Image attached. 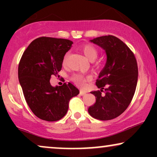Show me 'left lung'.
I'll return each mask as SVG.
<instances>
[{"label":"left lung","mask_w":157,"mask_h":157,"mask_svg":"<svg viewBox=\"0 0 157 157\" xmlns=\"http://www.w3.org/2000/svg\"><path fill=\"white\" fill-rule=\"evenodd\" d=\"M72 41L40 37L34 40L23 52L18 65V79L25 100L36 117L48 122L58 121L67 113L70 100L80 91L66 82L58 72ZM55 75L60 82L52 86Z\"/></svg>","instance_id":"1"}]
</instances>
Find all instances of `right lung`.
I'll list each match as a JSON object with an SVG mask.
<instances>
[{
  "mask_svg": "<svg viewBox=\"0 0 157 157\" xmlns=\"http://www.w3.org/2000/svg\"><path fill=\"white\" fill-rule=\"evenodd\" d=\"M91 41L105 50L107 60L96 81L99 89L91 92L96 102L88 111L97 120H113L132 100L137 84V63L128 46L115 36H102Z\"/></svg>",
  "mask_w": 157,
  "mask_h": 157,
  "instance_id": "right-lung-1",
  "label": "right lung"
}]
</instances>
